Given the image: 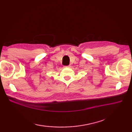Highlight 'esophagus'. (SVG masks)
<instances>
[{
	"label": "esophagus",
	"mask_w": 132,
	"mask_h": 132,
	"mask_svg": "<svg viewBox=\"0 0 132 132\" xmlns=\"http://www.w3.org/2000/svg\"><path fill=\"white\" fill-rule=\"evenodd\" d=\"M65 68H70V65H67V66H64Z\"/></svg>",
	"instance_id": "obj_1"
}]
</instances>
